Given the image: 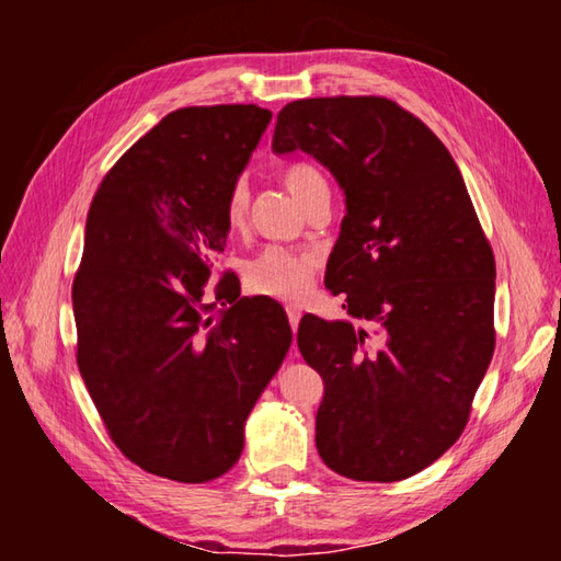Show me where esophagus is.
Listing matches in <instances>:
<instances>
[{
    "label": "esophagus",
    "mask_w": 561,
    "mask_h": 561,
    "mask_svg": "<svg viewBox=\"0 0 561 561\" xmlns=\"http://www.w3.org/2000/svg\"><path fill=\"white\" fill-rule=\"evenodd\" d=\"M287 319H289V327L297 331L299 319H301V309L294 307V304H289V307H287ZM294 354H297V348H294Z\"/></svg>",
    "instance_id": "esophagus-1"
}]
</instances>
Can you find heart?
Segmentation results:
<instances>
[{
	"instance_id": "obj_1",
	"label": "heart",
	"mask_w": 561,
	"mask_h": 561,
	"mask_svg": "<svg viewBox=\"0 0 561 561\" xmlns=\"http://www.w3.org/2000/svg\"><path fill=\"white\" fill-rule=\"evenodd\" d=\"M282 183L297 201L309 207L321 193H329L324 175L311 163L294 160L282 170ZM247 187L242 180L230 187L225 201V222L230 230H240L247 217ZM319 267V257L307 250H291V247L270 244L252 260L244 262V284L254 294L274 299H299L309 291L314 282V272Z\"/></svg>"
}]
</instances>
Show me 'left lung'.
I'll use <instances>...</instances> for the list:
<instances>
[{
  "label": "left lung",
  "instance_id": "8db88e82",
  "mask_svg": "<svg viewBox=\"0 0 561 561\" xmlns=\"http://www.w3.org/2000/svg\"><path fill=\"white\" fill-rule=\"evenodd\" d=\"M272 150L314 156L346 195L327 289L351 321L301 317L324 381L317 448L360 482L421 472L460 438L495 351V254L448 148L383 96L291 101Z\"/></svg>",
  "mask_w": 561,
  "mask_h": 561
}]
</instances>
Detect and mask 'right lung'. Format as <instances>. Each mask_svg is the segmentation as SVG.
<instances>
[{
  "label": "right lung",
  "instance_id": "obj_1",
  "mask_svg": "<svg viewBox=\"0 0 561 561\" xmlns=\"http://www.w3.org/2000/svg\"><path fill=\"white\" fill-rule=\"evenodd\" d=\"M270 121L254 103L168 113L91 203L71 289L76 364L116 448L158 478L230 470L291 344L277 301L213 274L227 193Z\"/></svg>",
  "mask_w": 561,
  "mask_h": 561
}]
</instances>
